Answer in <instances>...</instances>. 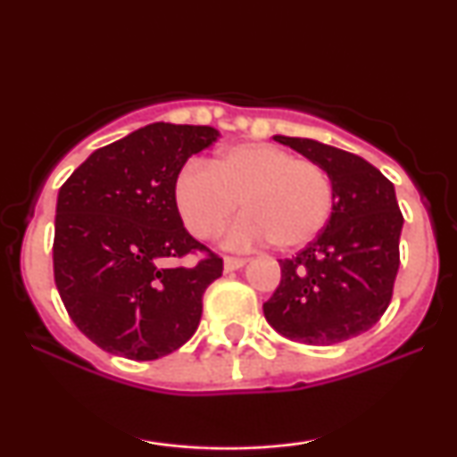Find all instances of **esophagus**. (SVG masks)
Returning <instances> with one entry per match:
<instances>
[{
  "mask_svg": "<svg viewBox=\"0 0 457 457\" xmlns=\"http://www.w3.org/2000/svg\"><path fill=\"white\" fill-rule=\"evenodd\" d=\"M245 264H246L245 258H234V255H225V258H223V266H225V270H228V272L243 269Z\"/></svg>",
  "mask_w": 457,
  "mask_h": 457,
  "instance_id": "obj_1",
  "label": "esophagus"
}]
</instances>
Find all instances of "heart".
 Here are the masks:
<instances>
[{"label":"heart","mask_w":457,"mask_h":457,"mask_svg":"<svg viewBox=\"0 0 457 457\" xmlns=\"http://www.w3.org/2000/svg\"><path fill=\"white\" fill-rule=\"evenodd\" d=\"M176 208L188 232L212 238L243 199V217L225 243L251 246L272 238L279 249L312 243L330 217L333 188L316 162L272 144H238L208 165L191 162L174 182Z\"/></svg>","instance_id":"heart-1"}]
</instances>
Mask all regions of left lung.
Segmentation results:
<instances>
[{"mask_svg":"<svg viewBox=\"0 0 457 457\" xmlns=\"http://www.w3.org/2000/svg\"><path fill=\"white\" fill-rule=\"evenodd\" d=\"M327 171L328 223L305 249L279 260L281 281L264 316L283 337L333 345L365 333L389 307L403 217L393 182L361 156L316 139L272 137Z\"/></svg>","mask_w":457,"mask_h":457,"instance_id":"1","label":"left lung"}]
</instances>
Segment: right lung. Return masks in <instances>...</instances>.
Here are the masks:
<instances>
[{"label":"right lung","mask_w":457,"mask_h":457,"mask_svg":"<svg viewBox=\"0 0 457 457\" xmlns=\"http://www.w3.org/2000/svg\"><path fill=\"white\" fill-rule=\"evenodd\" d=\"M212 127L154 122L92 152L62 185L54 275L68 316L107 353L154 361L197 330L223 260L182 225L174 182ZM202 250L195 267L170 261Z\"/></svg>","instance_id":"right-lung-1"}]
</instances>
